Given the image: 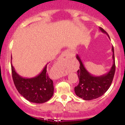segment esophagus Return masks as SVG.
I'll use <instances>...</instances> for the list:
<instances>
[{"label": "esophagus", "mask_w": 125, "mask_h": 125, "mask_svg": "<svg viewBox=\"0 0 125 125\" xmlns=\"http://www.w3.org/2000/svg\"><path fill=\"white\" fill-rule=\"evenodd\" d=\"M71 54L72 53L69 50H66V51H64L62 53L61 57H60L59 58V63L56 64V65L54 67V69L59 70V74L60 76L63 75V74H64L63 71H62V67L64 65L65 62L71 57Z\"/></svg>", "instance_id": "obj_1"}]
</instances>
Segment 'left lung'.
Listing matches in <instances>:
<instances>
[{
  "label": "left lung",
  "instance_id": "left-lung-1",
  "mask_svg": "<svg viewBox=\"0 0 125 125\" xmlns=\"http://www.w3.org/2000/svg\"><path fill=\"white\" fill-rule=\"evenodd\" d=\"M99 29L102 32L105 33L109 38V36L104 29L100 27ZM112 51L113 60L112 66L106 74L100 76H94L90 74L86 69L81 58L77 54L76 58L80 63L79 69L77 72L79 82L77 86L74 87V92L77 96L83 100H93L102 96L108 90L112 82L116 68L113 46L112 48Z\"/></svg>",
  "mask_w": 125,
  "mask_h": 125
}]
</instances>
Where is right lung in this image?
Masks as SVG:
<instances>
[{"label": "right lung", "instance_id": "add662e5", "mask_svg": "<svg viewBox=\"0 0 125 125\" xmlns=\"http://www.w3.org/2000/svg\"><path fill=\"white\" fill-rule=\"evenodd\" d=\"M11 68L16 88L26 99L36 104H43L52 97L54 92L53 82L47 73V64L41 73L31 78H25L17 73L12 62Z\"/></svg>", "mask_w": 125, "mask_h": 125}]
</instances>
